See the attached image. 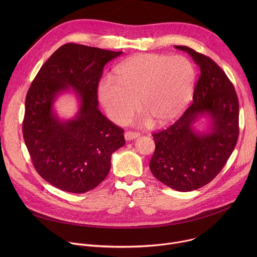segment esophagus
<instances>
[{
  "label": "esophagus",
  "instance_id": "obj_1",
  "mask_svg": "<svg viewBox=\"0 0 257 257\" xmlns=\"http://www.w3.org/2000/svg\"><path fill=\"white\" fill-rule=\"evenodd\" d=\"M139 135H140L139 133H137V132H133V131H127V132H125V134H124L126 141L133 140V139H135V138L139 137Z\"/></svg>",
  "mask_w": 257,
  "mask_h": 257
}]
</instances>
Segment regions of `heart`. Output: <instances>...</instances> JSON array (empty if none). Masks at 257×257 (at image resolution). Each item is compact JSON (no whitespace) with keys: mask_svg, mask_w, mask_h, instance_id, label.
<instances>
[{"mask_svg":"<svg viewBox=\"0 0 257 257\" xmlns=\"http://www.w3.org/2000/svg\"><path fill=\"white\" fill-rule=\"evenodd\" d=\"M116 80L103 78L97 88L98 98L113 122H127L139 107L143 120L151 118L158 126L176 120L193 94L196 71L183 56L139 54L123 62L116 70Z\"/></svg>","mask_w":257,"mask_h":257,"instance_id":"obj_1","label":"heart"}]
</instances>
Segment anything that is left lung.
<instances>
[{
	"label": "left lung",
	"mask_w": 257,
	"mask_h": 257,
	"mask_svg": "<svg viewBox=\"0 0 257 257\" xmlns=\"http://www.w3.org/2000/svg\"><path fill=\"white\" fill-rule=\"evenodd\" d=\"M200 68L193 102L172 126L154 133L156 151L150 163L154 176L163 184L182 192L196 190L209 183L226 165L239 135V102L232 82L210 58L185 46ZM206 117V130L196 123Z\"/></svg>",
	"instance_id": "obj_1"
}]
</instances>
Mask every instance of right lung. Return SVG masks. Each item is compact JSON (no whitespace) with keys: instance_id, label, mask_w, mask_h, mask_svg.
<instances>
[{"instance_id":"add662e5","label":"right lung","mask_w":257,"mask_h":257,"mask_svg":"<svg viewBox=\"0 0 257 257\" xmlns=\"http://www.w3.org/2000/svg\"><path fill=\"white\" fill-rule=\"evenodd\" d=\"M122 52L77 44L60 47L43 65L25 99L23 137L38 173L71 193L95 188L111 169L113 153L125 144L124 130L98 109L97 86L103 66ZM71 90L79 111L61 119L53 103Z\"/></svg>"}]
</instances>
